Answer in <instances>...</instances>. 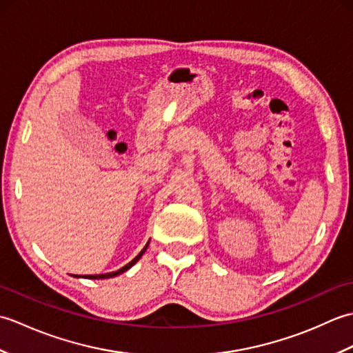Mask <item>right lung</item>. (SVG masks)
<instances>
[{
	"instance_id": "1",
	"label": "right lung",
	"mask_w": 353,
	"mask_h": 353,
	"mask_svg": "<svg viewBox=\"0 0 353 353\" xmlns=\"http://www.w3.org/2000/svg\"><path fill=\"white\" fill-rule=\"evenodd\" d=\"M148 244H150V241L145 244L144 249H142V250L137 254V258H133V259L129 262V264H125L124 267H121L119 270H117V272H110V273H104V274H86V276H79V274H76L74 277H86V279H109V277H115V276H118V274H121V273L127 272V270H129L130 267H133L134 264H137V262L141 259L142 254H144V252L147 250Z\"/></svg>"
}]
</instances>
